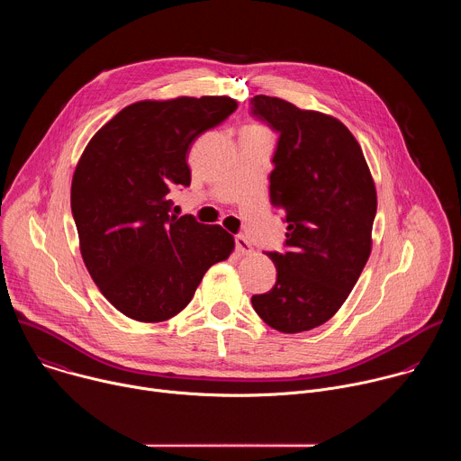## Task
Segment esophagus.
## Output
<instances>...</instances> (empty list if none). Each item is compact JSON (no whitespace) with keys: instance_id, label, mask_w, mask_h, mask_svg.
<instances>
[{"instance_id":"1","label":"esophagus","mask_w":461,"mask_h":461,"mask_svg":"<svg viewBox=\"0 0 461 461\" xmlns=\"http://www.w3.org/2000/svg\"><path fill=\"white\" fill-rule=\"evenodd\" d=\"M235 248H237V251H239L240 255L251 253V244H249V240H248L244 235H237V237H235Z\"/></svg>"}]
</instances>
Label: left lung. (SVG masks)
Returning <instances> with one entry per match:
<instances>
[{"label":"left lung","instance_id":"1","mask_svg":"<svg viewBox=\"0 0 461 461\" xmlns=\"http://www.w3.org/2000/svg\"><path fill=\"white\" fill-rule=\"evenodd\" d=\"M251 114L279 133L272 206L285 213V253L268 251L276 286L253 310L283 334L312 330L350 295L372 251L375 185L361 146L334 116L257 95Z\"/></svg>","mask_w":461,"mask_h":461}]
</instances>
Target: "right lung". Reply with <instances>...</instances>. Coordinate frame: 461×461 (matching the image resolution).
I'll list each match as a JSON object with an SVG mask.
<instances>
[{"mask_svg":"<svg viewBox=\"0 0 461 461\" xmlns=\"http://www.w3.org/2000/svg\"><path fill=\"white\" fill-rule=\"evenodd\" d=\"M237 109L230 96L142 100L91 139L73 175L80 251L104 297L123 315L160 322L182 312L204 274L235 248L221 226L171 213L189 185V146Z\"/></svg>","mask_w":461,"mask_h":461,"instance_id":"1","label":"right lung"}]
</instances>
